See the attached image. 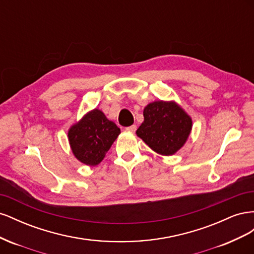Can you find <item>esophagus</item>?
Wrapping results in <instances>:
<instances>
[{"instance_id":"obj_1","label":"esophagus","mask_w":254,"mask_h":254,"mask_svg":"<svg viewBox=\"0 0 254 254\" xmlns=\"http://www.w3.org/2000/svg\"><path fill=\"white\" fill-rule=\"evenodd\" d=\"M126 130H127V131H129V132H134L135 130H136V126L135 125H131V126H129V127H126Z\"/></svg>"}]
</instances>
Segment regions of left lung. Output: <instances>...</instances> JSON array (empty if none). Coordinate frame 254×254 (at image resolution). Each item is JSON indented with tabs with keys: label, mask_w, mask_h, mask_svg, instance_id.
<instances>
[{
	"label": "left lung",
	"mask_w": 254,
	"mask_h": 254,
	"mask_svg": "<svg viewBox=\"0 0 254 254\" xmlns=\"http://www.w3.org/2000/svg\"><path fill=\"white\" fill-rule=\"evenodd\" d=\"M144 122L136 134L156 152L174 155L188 140L191 120L173 102H153L145 107Z\"/></svg>",
	"instance_id": "left-lung-1"
}]
</instances>
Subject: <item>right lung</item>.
I'll use <instances>...</instances> for the list:
<instances>
[{
  "instance_id": "add662e5",
  "label": "right lung",
  "mask_w": 254,
  "mask_h": 254,
  "mask_svg": "<svg viewBox=\"0 0 254 254\" xmlns=\"http://www.w3.org/2000/svg\"><path fill=\"white\" fill-rule=\"evenodd\" d=\"M120 133L113 122L101 110L94 109L72 126L67 135L74 156L83 164L94 166L102 162Z\"/></svg>"
}]
</instances>
